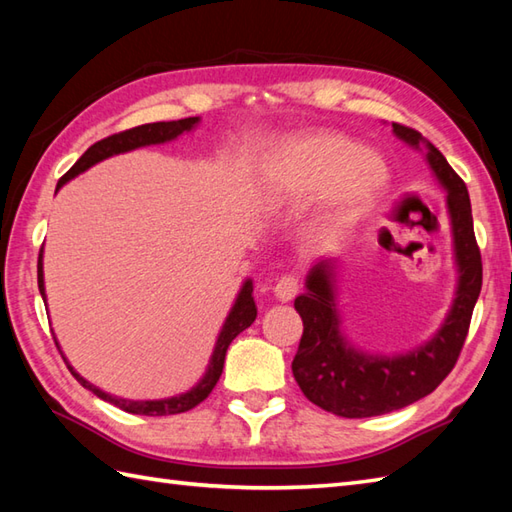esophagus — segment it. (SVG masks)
<instances>
[{"mask_svg":"<svg viewBox=\"0 0 512 512\" xmlns=\"http://www.w3.org/2000/svg\"><path fill=\"white\" fill-rule=\"evenodd\" d=\"M297 290H299V279L295 275H284L281 279H277V284L273 286V295L281 303H286V301L295 299Z\"/></svg>","mask_w":512,"mask_h":512,"instance_id":"esophagus-1","label":"esophagus"}]
</instances>
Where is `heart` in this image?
<instances>
[{
  "instance_id": "obj_1",
  "label": "heart",
  "mask_w": 512,
  "mask_h": 512,
  "mask_svg": "<svg viewBox=\"0 0 512 512\" xmlns=\"http://www.w3.org/2000/svg\"><path fill=\"white\" fill-rule=\"evenodd\" d=\"M275 180L281 189L303 200L332 191L314 231L321 242L334 244L372 211L387 189L389 169L374 151L358 149L343 136L321 134L292 149L277 165Z\"/></svg>"
}]
</instances>
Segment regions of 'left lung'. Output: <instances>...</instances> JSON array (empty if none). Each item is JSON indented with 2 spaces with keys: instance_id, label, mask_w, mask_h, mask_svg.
<instances>
[{
  "instance_id": "obj_1",
  "label": "left lung",
  "mask_w": 512,
  "mask_h": 512,
  "mask_svg": "<svg viewBox=\"0 0 512 512\" xmlns=\"http://www.w3.org/2000/svg\"><path fill=\"white\" fill-rule=\"evenodd\" d=\"M391 127L402 143L422 151L433 178L447 191L458 284L447 317L429 341L405 354L385 356L363 352L345 336L336 303V259H321L308 270L306 292L295 299L303 336L292 374L303 396L341 418H372L429 396L458 361L482 290V257L464 180L416 129L398 123Z\"/></svg>"
}]
</instances>
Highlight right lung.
Returning <instances> with one entry per match:
<instances>
[{"mask_svg":"<svg viewBox=\"0 0 512 512\" xmlns=\"http://www.w3.org/2000/svg\"><path fill=\"white\" fill-rule=\"evenodd\" d=\"M198 125H200V116H191V118H182V121L140 125V127H134V129H127V132L107 136V138L99 140V143H94L79 160L74 162L72 169L59 180L57 191L63 187L65 182H70L72 178L79 176V173L94 167L96 162L107 160V158L118 156V154H127V151H134V149H140V147L171 143V140H176L178 136L193 132V129ZM37 281H39V292L43 297V303H48L46 301V284H43V248H41L39 262H37ZM255 317H257V306H255V299H253V279H244V284H242V288H239L237 297H235L233 308H231V312H228V317L222 325L220 334H217L211 361H209V365H206L204 376L189 391H184V394L171 396V398H158V400H129V398L107 394V391L92 385L90 380H85L79 372H76V369L68 363L65 354L61 352L59 341L57 339H54V341H57L59 352L63 356L65 365H68V369L72 372V376L79 380V383L85 389H90L94 396H99L105 402H112V405H116L118 409H123L127 413H140V416H171V413H184V411L193 409L195 405H200V402L211 394L215 383L222 376L228 345L233 343V339L239 332H244L246 328L253 325Z\"/></svg>","mask_w":512,"mask_h":512,"instance_id":"add662e5","label":"right lung"}]
</instances>
